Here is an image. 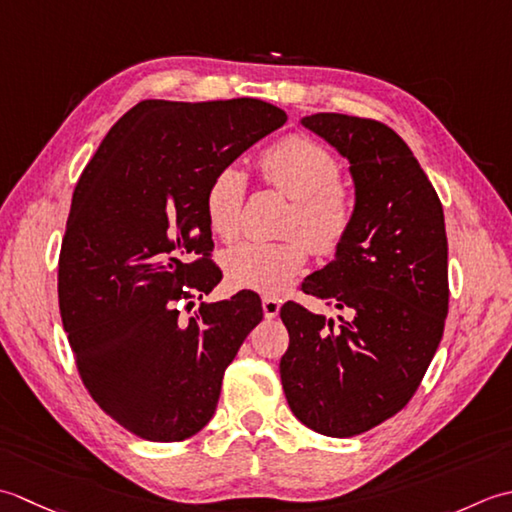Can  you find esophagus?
<instances>
[{
	"label": "esophagus",
	"instance_id": "obj_1",
	"mask_svg": "<svg viewBox=\"0 0 512 512\" xmlns=\"http://www.w3.org/2000/svg\"><path fill=\"white\" fill-rule=\"evenodd\" d=\"M278 311H280V300L265 296V298H263V314H265V318H267V320L276 318Z\"/></svg>",
	"mask_w": 512,
	"mask_h": 512
}]
</instances>
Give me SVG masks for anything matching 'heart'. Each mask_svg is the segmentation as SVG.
Here are the masks:
<instances>
[{"mask_svg": "<svg viewBox=\"0 0 512 512\" xmlns=\"http://www.w3.org/2000/svg\"><path fill=\"white\" fill-rule=\"evenodd\" d=\"M263 181L291 198L283 241H245L223 254L229 283L260 294H280L307 265L309 247L329 256L344 243L356 216V198L340 179V163L327 148L305 134H289L260 154ZM247 192L236 165L218 170L205 192V214L212 232L225 243L241 234Z\"/></svg>", "mask_w": 512, "mask_h": 512, "instance_id": "b5f03b06", "label": "heart"}]
</instances>
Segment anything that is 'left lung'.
<instances>
[{
  "label": "left lung",
  "mask_w": 512,
  "mask_h": 512,
  "mask_svg": "<svg viewBox=\"0 0 512 512\" xmlns=\"http://www.w3.org/2000/svg\"><path fill=\"white\" fill-rule=\"evenodd\" d=\"M349 161L356 216L336 258L302 283L347 311L340 327L298 302L280 309L289 349L280 380L311 431L353 437L402 411L420 387L448 314L444 210L389 125L318 112L300 121Z\"/></svg>",
  "instance_id": "obj_1"
}]
</instances>
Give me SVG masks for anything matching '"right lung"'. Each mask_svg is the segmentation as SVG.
<instances>
[{"instance_id":"1","label":"right lung","mask_w":512,"mask_h":512,"mask_svg":"<svg viewBox=\"0 0 512 512\" xmlns=\"http://www.w3.org/2000/svg\"><path fill=\"white\" fill-rule=\"evenodd\" d=\"M285 121L260 99H145L112 125L75 187L61 322L92 400L143 440L201 431L225 369L263 320L254 291L183 311L221 283L207 185Z\"/></svg>"}]
</instances>
